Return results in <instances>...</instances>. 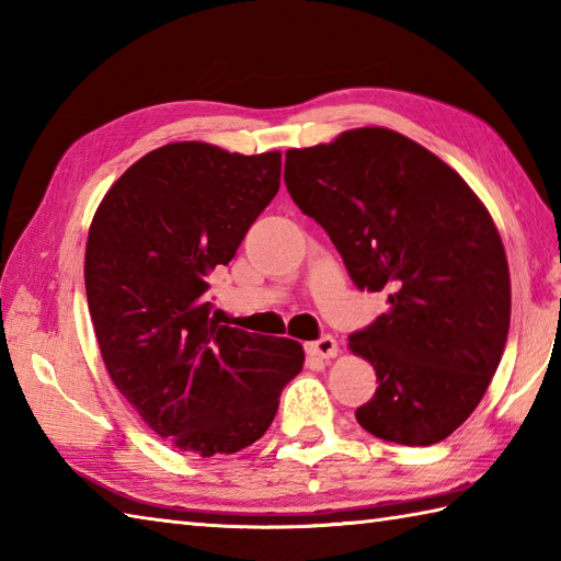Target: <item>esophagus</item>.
<instances>
[{"mask_svg": "<svg viewBox=\"0 0 561 561\" xmlns=\"http://www.w3.org/2000/svg\"><path fill=\"white\" fill-rule=\"evenodd\" d=\"M306 352L308 356H313V359H332V356H337V342L335 337L323 335L316 342H308Z\"/></svg>", "mask_w": 561, "mask_h": 561, "instance_id": "1", "label": "esophagus"}]
</instances>
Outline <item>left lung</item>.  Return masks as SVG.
<instances>
[{
	"label": "left lung",
	"mask_w": 561,
	"mask_h": 561,
	"mask_svg": "<svg viewBox=\"0 0 561 561\" xmlns=\"http://www.w3.org/2000/svg\"><path fill=\"white\" fill-rule=\"evenodd\" d=\"M284 183L356 287L388 291V311L350 337L378 380L356 422L402 446L444 440L506 347L511 279L490 211L448 163L386 127L289 149Z\"/></svg>",
	"instance_id": "8db88e82"
}]
</instances>
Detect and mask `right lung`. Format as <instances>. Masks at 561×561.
<instances>
[{
  "label": "right lung",
  "instance_id": "obj_1",
  "mask_svg": "<svg viewBox=\"0 0 561 561\" xmlns=\"http://www.w3.org/2000/svg\"><path fill=\"white\" fill-rule=\"evenodd\" d=\"M282 153L205 141L149 151L93 214L83 279L103 364L153 432L202 458L267 432L304 347L209 318L207 277L229 265L279 190Z\"/></svg>",
  "mask_w": 561,
  "mask_h": 561
}]
</instances>
